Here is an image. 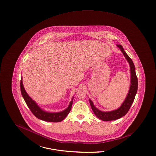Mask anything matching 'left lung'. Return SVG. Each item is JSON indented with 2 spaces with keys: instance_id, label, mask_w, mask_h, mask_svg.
Masks as SVG:
<instances>
[{
  "instance_id": "1",
  "label": "left lung",
  "mask_w": 156,
  "mask_h": 156,
  "mask_svg": "<svg viewBox=\"0 0 156 156\" xmlns=\"http://www.w3.org/2000/svg\"><path fill=\"white\" fill-rule=\"evenodd\" d=\"M118 47L120 48L122 53L124 55L125 58H126L127 61H128L130 68V73H131V83H130V89L129 91V93L127 95V97L126 98L122 104V105L117 109L115 111L109 112H103L98 110L97 109L92 101L89 99V103L90 105V107L92 108V110L94 112V114L97 116V118L99 119L104 121H113L115 119H118L122 116H124L128 111H129L133 102L136 94L137 93V86H138V82H137V78L136 74L135 71V67L134 66L133 62L132 60V59L128 56V55L126 53V51L124 50V48L121 45H117Z\"/></svg>"
}]
</instances>
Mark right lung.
Wrapping results in <instances>:
<instances>
[{
	"label": "right lung",
	"instance_id": "right-lung-1",
	"mask_svg": "<svg viewBox=\"0 0 156 156\" xmlns=\"http://www.w3.org/2000/svg\"><path fill=\"white\" fill-rule=\"evenodd\" d=\"M20 89L21 92L22 94L23 97L27 105L28 108L32 112V113L38 119L43 120L47 122H58L62 121L69 113L71 111L72 105H73V100L69 103V105L67 109L63 111L60 112H56V113H50L48 112L44 111L41 109L27 94L25 89L24 88L23 85L22 78L21 79L20 81Z\"/></svg>",
	"mask_w": 156,
	"mask_h": 156
}]
</instances>
